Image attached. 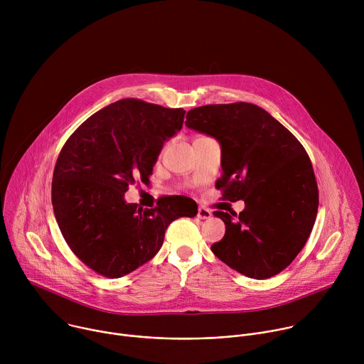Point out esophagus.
Masks as SVG:
<instances>
[{"mask_svg": "<svg viewBox=\"0 0 364 364\" xmlns=\"http://www.w3.org/2000/svg\"><path fill=\"white\" fill-rule=\"evenodd\" d=\"M197 218L201 219V220H205V219H210L212 218V212L209 209H205V207H198L197 210Z\"/></svg>", "mask_w": 364, "mask_h": 364, "instance_id": "obj_1", "label": "esophagus"}]
</instances>
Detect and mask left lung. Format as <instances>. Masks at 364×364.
<instances>
[{"label":"left lung","mask_w":364,"mask_h":364,"mask_svg":"<svg viewBox=\"0 0 364 364\" xmlns=\"http://www.w3.org/2000/svg\"><path fill=\"white\" fill-rule=\"evenodd\" d=\"M186 127L222 148L223 198L245 201L239 213L213 212L225 222L212 252L232 269L265 279L285 269L304 247L318 210L313 166L299 141L252 103L205 105L187 114Z\"/></svg>","instance_id":"8db88e82"}]
</instances>
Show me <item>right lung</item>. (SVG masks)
<instances>
[{
    "mask_svg": "<svg viewBox=\"0 0 364 364\" xmlns=\"http://www.w3.org/2000/svg\"><path fill=\"white\" fill-rule=\"evenodd\" d=\"M184 114L121 99L87 118L62 148L51 183L56 222L73 253L97 274H131L159 253L173 220L197 215V204L183 196L164 197L155 209L125 200L129 186L148 181Z\"/></svg>",
    "mask_w": 364,
    "mask_h": 364,
    "instance_id": "right-lung-1",
    "label": "right lung"
}]
</instances>
